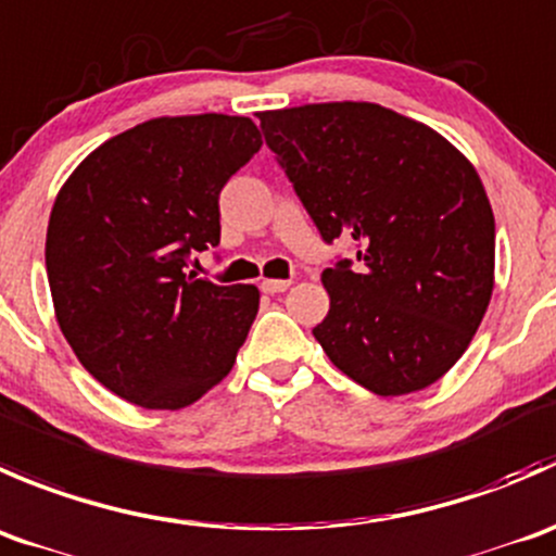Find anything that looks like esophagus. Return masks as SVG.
I'll use <instances>...</instances> for the list:
<instances>
[{"instance_id": "obj_1", "label": "esophagus", "mask_w": 556, "mask_h": 556, "mask_svg": "<svg viewBox=\"0 0 556 556\" xmlns=\"http://www.w3.org/2000/svg\"><path fill=\"white\" fill-rule=\"evenodd\" d=\"M291 286V280H262V291L265 294H280V291H286Z\"/></svg>"}]
</instances>
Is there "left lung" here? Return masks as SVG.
<instances>
[{"mask_svg": "<svg viewBox=\"0 0 556 556\" xmlns=\"http://www.w3.org/2000/svg\"><path fill=\"white\" fill-rule=\"evenodd\" d=\"M262 131L324 243L356 262L321 273L313 334L359 387L394 397L465 354L494 286V216L481 178L430 126L372 102L260 113Z\"/></svg>", "mask_w": 556, "mask_h": 556, "instance_id": "1", "label": "left lung"}]
</instances>
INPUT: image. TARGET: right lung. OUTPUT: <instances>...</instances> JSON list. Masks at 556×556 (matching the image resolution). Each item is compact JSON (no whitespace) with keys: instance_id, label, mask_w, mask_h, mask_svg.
<instances>
[{"instance_id":"right-lung-1","label":"right lung","mask_w":556,"mask_h":556,"mask_svg":"<svg viewBox=\"0 0 556 556\" xmlns=\"http://www.w3.org/2000/svg\"><path fill=\"white\" fill-rule=\"evenodd\" d=\"M262 148L243 115L153 118L99 146L53 202L46 267L80 365L140 408L216 387L260 311L256 286L189 273L222 240L218 194Z\"/></svg>"}]
</instances>
